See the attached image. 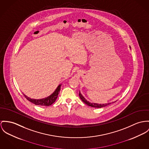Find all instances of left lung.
<instances>
[{"instance_id": "obj_1", "label": "left lung", "mask_w": 149, "mask_h": 149, "mask_svg": "<svg viewBox=\"0 0 149 149\" xmlns=\"http://www.w3.org/2000/svg\"><path fill=\"white\" fill-rule=\"evenodd\" d=\"M79 95L80 99H81L84 103H85V104H86L87 105H88V106H90V107H95V108H102V107L107 106V105L111 104V103H107H107H106V104H96V103H90V102H88L82 96V95L80 93V92H79Z\"/></svg>"}]
</instances>
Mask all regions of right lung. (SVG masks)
<instances>
[{"mask_svg": "<svg viewBox=\"0 0 149 149\" xmlns=\"http://www.w3.org/2000/svg\"><path fill=\"white\" fill-rule=\"evenodd\" d=\"M61 86L59 85L57 87V88L56 89V90L54 92V93L51 95L50 96H48L47 97L44 98V99H31L28 97H27L26 95H24L25 97L29 100V102H31V103H33L35 105H40V106H42V107H48L51 105L52 104L54 103L57 98L58 95L59 94V92L61 90Z\"/></svg>", "mask_w": 149, "mask_h": 149, "instance_id": "right-lung-1", "label": "right lung"}]
</instances>
